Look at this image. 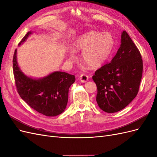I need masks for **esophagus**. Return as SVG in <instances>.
<instances>
[{"instance_id":"obj_1","label":"esophagus","mask_w":157,"mask_h":157,"mask_svg":"<svg viewBox=\"0 0 157 157\" xmlns=\"http://www.w3.org/2000/svg\"><path fill=\"white\" fill-rule=\"evenodd\" d=\"M78 79L81 82H86L88 80V76L86 75H85V74L81 75L80 76V77H79Z\"/></svg>"}]
</instances>
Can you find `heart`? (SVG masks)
Here are the masks:
<instances>
[{"mask_svg": "<svg viewBox=\"0 0 157 157\" xmlns=\"http://www.w3.org/2000/svg\"><path fill=\"white\" fill-rule=\"evenodd\" d=\"M113 39L107 33L89 31L79 36L72 46L75 52L82 51L81 59L89 67L95 69L100 67L107 60L113 48ZM75 58L73 53L68 56L69 61Z\"/></svg>", "mask_w": 157, "mask_h": 157, "instance_id": "1", "label": "heart"}]
</instances>
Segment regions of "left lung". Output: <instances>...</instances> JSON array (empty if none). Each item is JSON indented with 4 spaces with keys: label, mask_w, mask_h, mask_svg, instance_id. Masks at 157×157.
I'll use <instances>...</instances> for the list:
<instances>
[{
    "label": "left lung",
    "mask_w": 157,
    "mask_h": 157,
    "mask_svg": "<svg viewBox=\"0 0 157 157\" xmlns=\"http://www.w3.org/2000/svg\"><path fill=\"white\" fill-rule=\"evenodd\" d=\"M143 60L140 52L126 31L121 35V44L111 62L95 72L96 101L101 110L113 113L125 108L139 91Z\"/></svg>",
    "instance_id": "left-lung-1"
}]
</instances>
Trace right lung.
Listing matches in <instances>:
<instances>
[{
  "label": "right lung",
  "mask_w": 157,
  "mask_h": 157,
  "mask_svg": "<svg viewBox=\"0 0 157 157\" xmlns=\"http://www.w3.org/2000/svg\"><path fill=\"white\" fill-rule=\"evenodd\" d=\"M32 33L28 32L19 46ZM17 50L13 57V72L17 91L28 105L34 110L47 117H55L62 113L67 106L69 88L75 81V75L61 71L39 79L27 77L19 67Z\"/></svg>",
  "instance_id": "1"
}]
</instances>
